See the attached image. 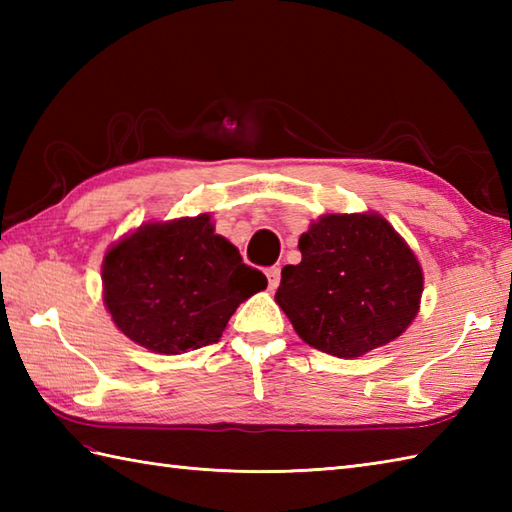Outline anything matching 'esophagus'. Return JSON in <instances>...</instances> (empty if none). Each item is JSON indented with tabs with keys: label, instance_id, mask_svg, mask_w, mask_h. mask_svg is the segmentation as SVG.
I'll list each match as a JSON object with an SVG mask.
<instances>
[{
	"label": "esophagus",
	"instance_id": "34e87169",
	"mask_svg": "<svg viewBox=\"0 0 512 512\" xmlns=\"http://www.w3.org/2000/svg\"><path fill=\"white\" fill-rule=\"evenodd\" d=\"M266 279H268V290H277L279 281H281V270H279L277 266L268 268V270H266Z\"/></svg>",
	"mask_w": 512,
	"mask_h": 512
}]
</instances>
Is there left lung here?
Listing matches in <instances>:
<instances>
[{
    "label": "left lung",
    "instance_id": "8db88e82",
    "mask_svg": "<svg viewBox=\"0 0 512 512\" xmlns=\"http://www.w3.org/2000/svg\"><path fill=\"white\" fill-rule=\"evenodd\" d=\"M275 301L314 350L356 358L405 332L420 310L424 275L400 233L376 211L323 213L299 237Z\"/></svg>",
    "mask_w": 512,
    "mask_h": 512
}]
</instances>
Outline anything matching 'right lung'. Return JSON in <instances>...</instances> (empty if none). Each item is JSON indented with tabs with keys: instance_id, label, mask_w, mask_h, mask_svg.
Listing matches in <instances>:
<instances>
[{
	"instance_id": "add662e5",
	"label": "right lung",
	"mask_w": 512,
	"mask_h": 512,
	"mask_svg": "<svg viewBox=\"0 0 512 512\" xmlns=\"http://www.w3.org/2000/svg\"><path fill=\"white\" fill-rule=\"evenodd\" d=\"M101 277L116 328L167 356L215 343L239 303L268 286L215 233L211 213L140 224L107 248Z\"/></svg>"
}]
</instances>
